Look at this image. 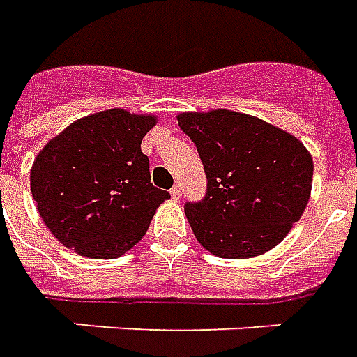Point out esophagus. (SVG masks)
<instances>
[{"label":"esophagus","instance_id":"esophagus-1","mask_svg":"<svg viewBox=\"0 0 357 357\" xmlns=\"http://www.w3.org/2000/svg\"><path fill=\"white\" fill-rule=\"evenodd\" d=\"M181 196H183V190H181V186H173V188H171V198L181 199Z\"/></svg>","mask_w":357,"mask_h":357}]
</instances>
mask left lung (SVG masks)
Masks as SVG:
<instances>
[{"label": "left lung", "mask_w": 357, "mask_h": 357, "mask_svg": "<svg viewBox=\"0 0 357 357\" xmlns=\"http://www.w3.org/2000/svg\"><path fill=\"white\" fill-rule=\"evenodd\" d=\"M176 121L206 169V198L184 206L199 244L219 257L248 259L282 242L312 194L313 159L304 144L238 111H192Z\"/></svg>", "instance_id": "left-lung-1"}]
</instances>
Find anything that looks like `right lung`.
Segmentation results:
<instances>
[{"label": "right lung", "mask_w": 357, "mask_h": 357, "mask_svg": "<svg viewBox=\"0 0 357 357\" xmlns=\"http://www.w3.org/2000/svg\"><path fill=\"white\" fill-rule=\"evenodd\" d=\"M155 115L105 109L53 136L30 169L36 209L55 238L78 255L113 259L136 246L169 192L150 183L142 138Z\"/></svg>", "instance_id": "add662e5"}]
</instances>
